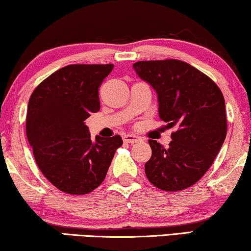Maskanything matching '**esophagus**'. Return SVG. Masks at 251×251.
<instances>
[{"mask_svg": "<svg viewBox=\"0 0 251 251\" xmlns=\"http://www.w3.org/2000/svg\"><path fill=\"white\" fill-rule=\"evenodd\" d=\"M123 140H125V143L136 144L138 141H140V137L134 136V134H126V136L123 137Z\"/></svg>", "mask_w": 251, "mask_h": 251, "instance_id": "obj_1", "label": "esophagus"}]
</instances>
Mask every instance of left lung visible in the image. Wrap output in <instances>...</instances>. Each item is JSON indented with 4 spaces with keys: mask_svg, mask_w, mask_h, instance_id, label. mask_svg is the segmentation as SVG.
I'll return each instance as SVG.
<instances>
[{
    "mask_svg": "<svg viewBox=\"0 0 251 251\" xmlns=\"http://www.w3.org/2000/svg\"><path fill=\"white\" fill-rule=\"evenodd\" d=\"M133 69L157 93L159 118L176 128L169 148L148 140L147 179L164 191L191 187L213 164L226 137L223 94L209 77L180 60L139 61Z\"/></svg>",
    "mask_w": 251,
    "mask_h": 251,
    "instance_id": "8db88e82",
    "label": "left lung"
}]
</instances>
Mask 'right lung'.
Instances as JSON below:
<instances>
[{
  "label": "right lung",
  "instance_id": "add662e5",
  "mask_svg": "<svg viewBox=\"0 0 251 251\" xmlns=\"http://www.w3.org/2000/svg\"><path fill=\"white\" fill-rule=\"evenodd\" d=\"M113 64H70L43 80L28 103L26 133L36 164L59 190L86 195L103 182L119 134L90 139L85 120L100 111L99 88Z\"/></svg>",
  "mask_w": 251,
  "mask_h": 251
}]
</instances>
